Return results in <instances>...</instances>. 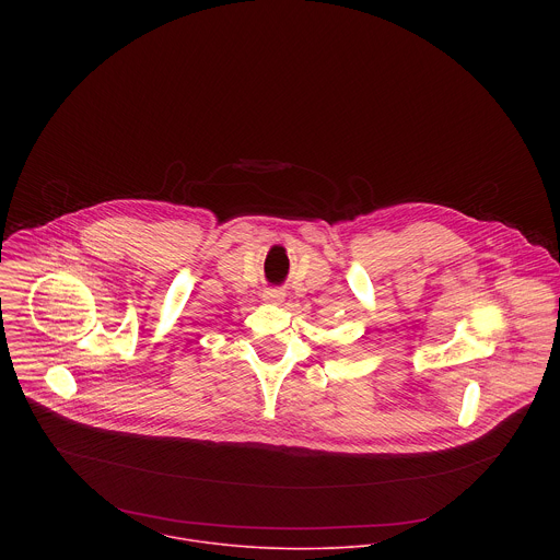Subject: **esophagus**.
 <instances>
[{
	"label": "esophagus",
	"instance_id": "esophagus-1",
	"mask_svg": "<svg viewBox=\"0 0 560 560\" xmlns=\"http://www.w3.org/2000/svg\"><path fill=\"white\" fill-rule=\"evenodd\" d=\"M262 298H265V302H269V304H280V302L284 300V293H282V289H278V287H269V289H265Z\"/></svg>",
	"mask_w": 560,
	"mask_h": 560
}]
</instances>
